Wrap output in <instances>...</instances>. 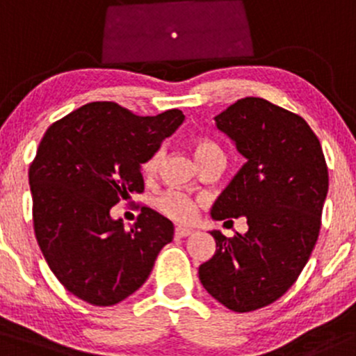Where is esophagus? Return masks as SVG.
Instances as JSON below:
<instances>
[{
    "label": "esophagus",
    "mask_w": 356,
    "mask_h": 356,
    "mask_svg": "<svg viewBox=\"0 0 356 356\" xmlns=\"http://www.w3.org/2000/svg\"><path fill=\"white\" fill-rule=\"evenodd\" d=\"M191 232L193 230L188 229V227H177V229H175V235H177V237H188Z\"/></svg>",
    "instance_id": "34e87169"
}]
</instances>
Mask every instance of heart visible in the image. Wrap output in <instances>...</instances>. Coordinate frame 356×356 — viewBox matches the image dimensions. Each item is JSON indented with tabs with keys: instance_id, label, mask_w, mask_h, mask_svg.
I'll use <instances>...</instances> for the list:
<instances>
[{
	"instance_id": "obj_1",
	"label": "heart",
	"mask_w": 356,
	"mask_h": 356,
	"mask_svg": "<svg viewBox=\"0 0 356 356\" xmlns=\"http://www.w3.org/2000/svg\"><path fill=\"white\" fill-rule=\"evenodd\" d=\"M191 151H193V156L198 161V165L205 163L207 159L213 156H222L220 147L213 143L207 141V139H197V141L191 143ZM163 159V151L158 149L151 154L149 158L143 163L141 170L143 175L146 178H154V175L158 173L159 165H161ZM156 207L166 217L173 218L179 223L191 222L197 215V200L188 197L186 193L178 190H168L165 193H161L156 198Z\"/></svg>"
}]
</instances>
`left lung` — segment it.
I'll list each match as a JSON object with an SVG mask.
<instances>
[{
	"label": "left lung",
	"instance_id": "1",
	"mask_svg": "<svg viewBox=\"0 0 356 356\" xmlns=\"http://www.w3.org/2000/svg\"><path fill=\"white\" fill-rule=\"evenodd\" d=\"M245 163L211 207L213 220L245 217L249 230H211L213 257L198 269L218 302L249 313L277 301L296 282L318 241L328 166L301 115L245 97L215 115Z\"/></svg>",
	"mask_w": 356,
	"mask_h": 356
}]
</instances>
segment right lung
I'll list each match as a JSON object with an SVG mask.
<instances>
[{"label":"right lung","instance_id":"obj_1","mask_svg":"<svg viewBox=\"0 0 356 356\" xmlns=\"http://www.w3.org/2000/svg\"><path fill=\"white\" fill-rule=\"evenodd\" d=\"M185 115L170 109L136 115L115 102H90L54 122L30 166L35 237L69 293L113 306L138 291L175 227L143 207L124 229L111 209L145 190L141 165Z\"/></svg>","mask_w":356,"mask_h":356}]
</instances>
